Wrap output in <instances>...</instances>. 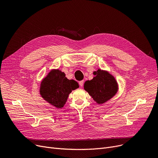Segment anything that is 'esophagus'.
Returning a JSON list of instances; mask_svg holds the SVG:
<instances>
[{
	"instance_id": "obj_1",
	"label": "esophagus",
	"mask_w": 158,
	"mask_h": 158,
	"mask_svg": "<svg viewBox=\"0 0 158 158\" xmlns=\"http://www.w3.org/2000/svg\"><path fill=\"white\" fill-rule=\"evenodd\" d=\"M79 84L80 86H82L83 85H84V81H79Z\"/></svg>"
}]
</instances>
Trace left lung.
I'll use <instances>...</instances> for the list:
<instances>
[{
  "mask_svg": "<svg viewBox=\"0 0 158 158\" xmlns=\"http://www.w3.org/2000/svg\"><path fill=\"white\" fill-rule=\"evenodd\" d=\"M93 74L95 77L85 82L84 89L98 104H103L117 93L118 84L108 71L98 69Z\"/></svg>",
  "mask_w": 158,
  "mask_h": 158,
  "instance_id": "obj_1",
  "label": "left lung"
}]
</instances>
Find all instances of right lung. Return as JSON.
Instances as JSON below:
<instances>
[{
  "label": "right lung",
  "instance_id": "right-lung-1",
  "mask_svg": "<svg viewBox=\"0 0 158 158\" xmlns=\"http://www.w3.org/2000/svg\"><path fill=\"white\" fill-rule=\"evenodd\" d=\"M78 88L77 82L68 79L59 69H52L41 81L40 94L52 106L61 109L66 103L69 94Z\"/></svg>",
  "mask_w": 158,
  "mask_h": 158
}]
</instances>
